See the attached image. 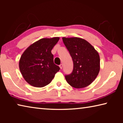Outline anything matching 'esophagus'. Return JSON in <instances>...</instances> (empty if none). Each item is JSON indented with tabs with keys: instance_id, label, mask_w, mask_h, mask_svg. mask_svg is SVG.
I'll use <instances>...</instances> for the list:
<instances>
[{
	"instance_id": "34e87169",
	"label": "esophagus",
	"mask_w": 123,
	"mask_h": 123,
	"mask_svg": "<svg viewBox=\"0 0 123 123\" xmlns=\"http://www.w3.org/2000/svg\"><path fill=\"white\" fill-rule=\"evenodd\" d=\"M59 66H60V69H62V67H63V65H62V64H60V65Z\"/></svg>"
}]
</instances>
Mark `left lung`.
<instances>
[{
	"label": "left lung",
	"instance_id": "left-lung-1",
	"mask_svg": "<svg viewBox=\"0 0 123 123\" xmlns=\"http://www.w3.org/2000/svg\"><path fill=\"white\" fill-rule=\"evenodd\" d=\"M73 61V70L65 76L70 86L85 88L94 81L100 71L99 53L88 42L79 37H62Z\"/></svg>",
	"mask_w": 123,
	"mask_h": 123
}]
</instances>
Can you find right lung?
<instances>
[{
  "instance_id": "right-lung-1",
  "label": "right lung",
  "mask_w": 123,
  "mask_h": 123,
  "mask_svg": "<svg viewBox=\"0 0 123 123\" xmlns=\"http://www.w3.org/2000/svg\"><path fill=\"white\" fill-rule=\"evenodd\" d=\"M60 37L43 38L32 43L22 54L19 61L20 73L31 86L43 87L53 80L60 67L54 63L51 50Z\"/></svg>"
}]
</instances>
